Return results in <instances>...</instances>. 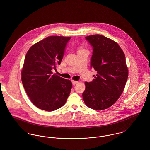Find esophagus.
<instances>
[{"instance_id": "obj_1", "label": "esophagus", "mask_w": 150, "mask_h": 150, "mask_svg": "<svg viewBox=\"0 0 150 150\" xmlns=\"http://www.w3.org/2000/svg\"><path fill=\"white\" fill-rule=\"evenodd\" d=\"M78 81H75V80H71V83H72V84L73 85H76V84L78 83Z\"/></svg>"}]
</instances>
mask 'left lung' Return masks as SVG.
<instances>
[{"instance_id": "left-lung-1", "label": "left lung", "mask_w": 150, "mask_h": 150, "mask_svg": "<svg viewBox=\"0 0 150 150\" xmlns=\"http://www.w3.org/2000/svg\"><path fill=\"white\" fill-rule=\"evenodd\" d=\"M92 47L91 67L97 74L92 82H86L83 93L86 106L102 110L114 105L126 84L128 70L124 53L119 45L105 36L95 35L86 37Z\"/></svg>"}]
</instances>
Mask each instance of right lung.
Returning a JSON list of instances; mask_svg holds the SVG:
<instances>
[{
    "label": "right lung",
    "mask_w": 150,
    "mask_h": 150,
    "mask_svg": "<svg viewBox=\"0 0 150 150\" xmlns=\"http://www.w3.org/2000/svg\"><path fill=\"white\" fill-rule=\"evenodd\" d=\"M71 37L49 36L28 51L21 71L24 89L32 103L40 109L52 111L62 107L70 93L71 82L52 74L61 64Z\"/></svg>",
    "instance_id": "add662e5"
}]
</instances>
